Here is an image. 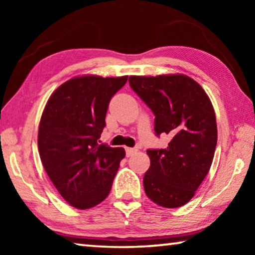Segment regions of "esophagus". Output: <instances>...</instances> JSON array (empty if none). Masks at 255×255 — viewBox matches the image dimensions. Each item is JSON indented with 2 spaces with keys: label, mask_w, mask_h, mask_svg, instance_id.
Here are the masks:
<instances>
[{
  "label": "esophagus",
  "mask_w": 255,
  "mask_h": 255,
  "mask_svg": "<svg viewBox=\"0 0 255 255\" xmlns=\"http://www.w3.org/2000/svg\"><path fill=\"white\" fill-rule=\"evenodd\" d=\"M137 152L136 148H130V147H126V155L129 157V156H132L133 154H135Z\"/></svg>",
  "instance_id": "34e87169"
}]
</instances>
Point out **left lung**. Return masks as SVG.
<instances>
[{"label": "left lung", "instance_id": "obj_1", "mask_svg": "<svg viewBox=\"0 0 255 255\" xmlns=\"http://www.w3.org/2000/svg\"><path fill=\"white\" fill-rule=\"evenodd\" d=\"M129 85L155 115V133L171 138L166 148L147 149L146 196L164 208H178L195 196L213 163L214 107L205 90L183 74L130 76Z\"/></svg>", "mask_w": 255, "mask_h": 255}]
</instances>
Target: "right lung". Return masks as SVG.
<instances>
[{
  "instance_id": "right-lung-1",
  "label": "right lung",
  "mask_w": 255,
  "mask_h": 255,
  "mask_svg": "<svg viewBox=\"0 0 255 255\" xmlns=\"http://www.w3.org/2000/svg\"><path fill=\"white\" fill-rule=\"evenodd\" d=\"M128 76H76L51 94L38 130L42 165L64 199L77 209L97 206L109 195L125 157L123 147L99 144L111 98Z\"/></svg>"
}]
</instances>
